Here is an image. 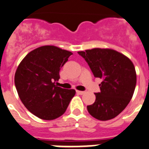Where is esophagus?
Listing matches in <instances>:
<instances>
[{
  "instance_id": "34e87169",
  "label": "esophagus",
  "mask_w": 149,
  "mask_h": 149,
  "mask_svg": "<svg viewBox=\"0 0 149 149\" xmlns=\"http://www.w3.org/2000/svg\"><path fill=\"white\" fill-rule=\"evenodd\" d=\"M76 93H77V94L82 95V94H84V91H76Z\"/></svg>"
}]
</instances>
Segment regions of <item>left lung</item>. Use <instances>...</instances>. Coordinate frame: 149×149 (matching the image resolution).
<instances>
[{
    "label": "left lung",
    "mask_w": 149,
    "mask_h": 149,
    "mask_svg": "<svg viewBox=\"0 0 149 149\" xmlns=\"http://www.w3.org/2000/svg\"><path fill=\"white\" fill-rule=\"evenodd\" d=\"M85 59L100 84V92L95 93V102L87 107L97 120L106 121L118 116L132 97L136 73L132 61L123 54L110 49L95 48L78 52Z\"/></svg>",
    "instance_id": "1"
}]
</instances>
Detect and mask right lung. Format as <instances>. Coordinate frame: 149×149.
<instances>
[{
	"mask_svg": "<svg viewBox=\"0 0 149 149\" xmlns=\"http://www.w3.org/2000/svg\"><path fill=\"white\" fill-rule=\"evenodd\" d=\"M72 53L54 45H43L26 55L17 67L14 82L26 108L42 120H52L67 110L75 90L55 83L59 71Z\"/></svg>",
	"mask_w": 149,
	"mask_h": 149,
	"instance_id": "add662e5",
	"label": "right lung"
}]
</instances>
